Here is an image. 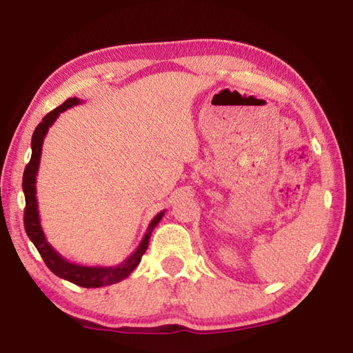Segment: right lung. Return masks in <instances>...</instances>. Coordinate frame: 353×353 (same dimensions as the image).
<instances>
[{
    "mask_svg": "<svg viewBox=\"0 0 353 353\" xmlns=\"http://www.w3.org/2000/svg\"><path fill=\"white\" fill-rule=\"evenodd\" d=\"M81 101L74 97V99H68L61 106L51 110L48 115H45L42 123L34 129V133L32 137V159L27 163L24 170V176H22V190H24L26 196V209H24V226L26 232L30 238V241L34 244L37 252L41 253L45 264L51 270L56 276L62 277L65 281H70L72 283L79 285V287L85 288H100L106 287V285L117 283L119 281L125 279L134 268L138 267L141 262L142 254L145 253L150 236H152L153 229L159 224L165 211L157 214L154 219L150 221L148 229L145 232L144 238H142L138 249L134 250L129 258H127L121 264L117 267H89V265H80L70 262L65 259L61 253L52 249V245L47 241L45 234L41 226L39 220V211H37V199H36V176L39 171L41 163V153H42V144L45 134L48 133L50 127L54 124L57 117L70 109L72 106H77Z\"/></svg>",
    "mask_w": 353,
    "mask_h": 353,
    "instance_id": "add662e5",
    "label": "right lung"
}]
</instances>
